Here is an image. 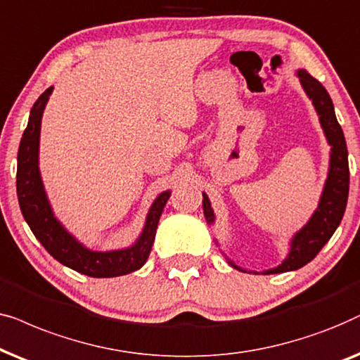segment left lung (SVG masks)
Masks as SVG:
<instances>
[{"instance_id": "1", "label": "left lung", "mask_w": 360, "mask_h": 360, "mask_svg": "<svg viewBox=\"0 0 360 360\" xmlns=\"http://www.w3.org/2000/svg\"><path fill=\"white\" fill-rule=\"evenodd\" d=\"M296 75L300 77V82L303 85L304 92L313 100L316 112L319 115L321 127H323L326 140L330 146L329 158V171L328 179H326L323 194H321L318 209L311 215L308 224L304 225L300 232H296L291 238V247L288 257L281 262V265L271 270H265V275L273 273H285L293 271L304 266L313 258L318 255L336 229L341 224L342 215L346 212L347 195H349V161H347V146L346 138H344L341 124L338 123L336 113H334V105L330 100L328 90L323 87L319 80H316L313 75H309L306 70H298ZM202 209L207 224H212L215 220L214 210L210 207V200L207 194H202ZM229 265L233 266L238 271H247L242 266H238L232 260H229Z\"/></svg>"}]
</instances>
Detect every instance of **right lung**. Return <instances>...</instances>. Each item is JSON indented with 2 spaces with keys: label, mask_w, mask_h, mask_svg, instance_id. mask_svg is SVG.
<instances>
[{
  "label": "right lung",
  "mask_w": 360,
  "mask_h": 360,
  "mask_svg": "<svg viewBox=\"0 0 360 360\" xmlns=\"http://www.w3.org/2000/svg\"><path fill=\"white\" fill-rule=\"evenodd\" d=\"M52 87L46 90L32 105L30 122L22 133L18 151L16 191L22 217L42 247L62 265L92 278H112L131 273L145 265L155 242L158 222L169 199L171 191H165L155 199L146 215L141 236L131 247L122 250L95 252L82 245L56 219L47 200L39 172V135L41 120Z\"/></svg>",
  "instance_id": "add662e5"
}]
</instances>
